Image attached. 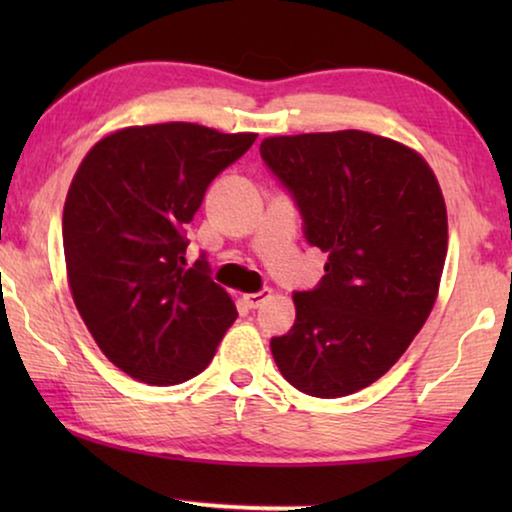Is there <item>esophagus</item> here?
Masks as SVG:
<instances>
[{
	"label": "esophagus",
	"mask_w": 512,
	"mask_h": 512,
	"mask_svg": "<svg viewBox=\"0 0 512 512\" xmlns=\"http://www.w3.org/2000/svg\"><path fill=\"white\" fill-rule=\"evenodd\" d=\"M270 296H272V291L270 289H263V291H258V293H244L242 300L249 307H261Z\"/></svg>",
	"instance_id": "esophagus-1"
}]
</instances>
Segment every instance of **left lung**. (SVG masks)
Here are the masks:
<instances>
[{
    "instance_id": "left-lung-1",
    "label": "left lung",
    "mask_w": 512,
    "mask_h": 512,
    "mask_svg": "<svg viewBox=\"0 0 512 512\" xmlns=\"http://www.w3.org/2000/svg\"><path fill=\"white\" fill-rule=\"evenodd\" d=\"M261 156L296 198L307 242L326 251L314 291L293 293L296 324L270 349L298 391L340 398L401 359L436 305L447 209L415 149L363 130L279 135Z\"/></svg>"
}]
</instances>
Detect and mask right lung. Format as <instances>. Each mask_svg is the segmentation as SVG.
I'll return each instance as SVG.
<instances>
[{
  "mask_svg": "<svg viewBox=\"0 0 512 512\" xmlns=\"http://www.w3.org/2000/svg\"><path fill=\"white\" fill-rule=\"evenodd\" d=\"M256 142L198 123L130 125L81 160L62 212L67 282L104 356L139 382L200 375L237 310L207 263L186 268L184 228L207 186Z\"/></svg>",
  "mask_w": 512,
  "mask_h": 512,
  "instance_id": "1",
  "label": "right lung"
}]
</instances>
